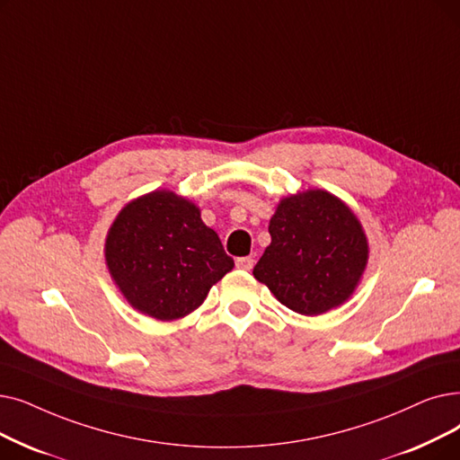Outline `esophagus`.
<instances>
[{
	"mask_svg": "<svg viewBox=\"0 0 460 460\" xmlns=\"http://www.w3.org/2000/svg\"><path fill=\"white\" fill-rule=\"evenodd\" d=\"M234 263H236L238 270H252L253 269V259L252 257H238Z\"/></svg>",
	"mask_w": 460,
	"mask_h": 460,
	"instance_id": "34e87169",
	"label": "esophagus"
}]
</instances>
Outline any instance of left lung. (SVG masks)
Instances as JSON below:
<instances>
[{"label": "left lung", "instance_id": "8db88e82", "mask_svg": "<svg viewBox=\"0 0 460 460\" xmlns=\"http://www.w3.org/2000/svg\"><path fill=\"white\" fill-rule=\"evenodd\" d=\"M270 244L253 276L303 315L342 306L368 265V238L355 212L327 190L282 197L269 224Z\"/></svg>", "mask_w": 460, "mask_h": 460}]
</instances>
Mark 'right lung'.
<instances>
[{
    "mask_svg": "<svg viewBox=\"0 0 460 460\" xmlns=\"http://www.w3.org/2000/svg\"><path fill=\"white\" fill-rule=\"evenodd\" d=\"M105 263L128 305L157 322L197 310L234 267L199 207L171 190L145 193L118 212Z\"/></svg>",
    "mask_w": 460,
    "mask_h": 460,
    "instance_id": "obj_1",
    "label": "right lung"
}]
</instances>
